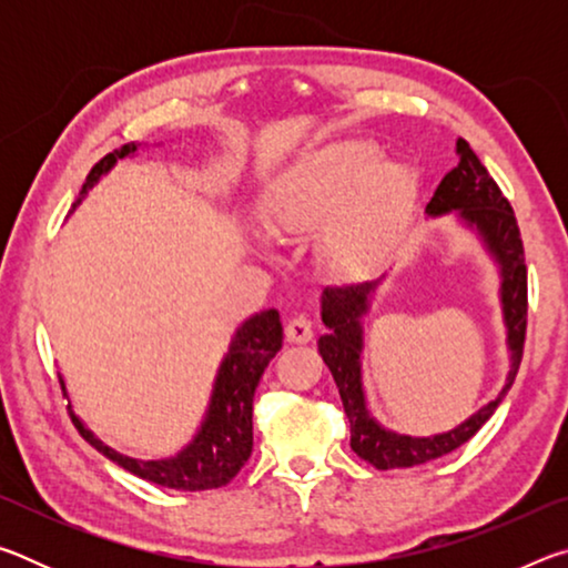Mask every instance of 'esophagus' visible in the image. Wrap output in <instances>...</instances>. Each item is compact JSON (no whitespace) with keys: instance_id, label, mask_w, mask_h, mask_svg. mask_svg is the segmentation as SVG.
Listing matches in <instances>:
<instances>
[{"instance_id":"obj_1","label":"esophagus","mask_w":568,"mask_h":568,"mask_svg":"<svg viewBox=\"0 0 568 568\" xmlns=\"http://www.w3.org/2000/svg\"><path fill=\"white\" fill-rule=\"evenodd\" d=\"M285 338L291 343H307L313 341V325L305 315H295V318L287 321L285 325Z\"/></svg>"}]
</instances>
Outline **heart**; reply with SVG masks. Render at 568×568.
<instances>
[{"label": "heart", "instance_id": "heart-1", "mask_svg": "<svg viewBox=\"0 0 568 568\" xmlns=\"http://www.w3.org/2000/svg\"><path fill=\"white\" fill-rule=\"evenodd\" d=\"M410 175L381 162L371 142H338L303 158L263 200L277 233H311L323 222L325 257L345 271H371L396 253Z\"/></svg>", "mask_w": 568, "mask_h": 568}]
</instances>
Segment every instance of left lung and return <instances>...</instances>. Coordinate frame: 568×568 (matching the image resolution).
I'll return each mask as SVG.
<instances>
[{"label":"left lung","mask_w":568,"mask_h":568,"mask_svg":"<svg viewBox=\"0 0 568 568\" xmlns=\"http://www.w3.org/2000/svg\"><path fill=\"white\" fill-rule=\"evenodd\" d=\"M458 165L440 180L434 197L426 207L428 215H444L460 210L470 225L484 235L486 245L501 263V297L508 325V345H511V371L498 398L474 413L458 428L434 438H408L383 430L368 416L361 388V325L358 315L365 311V297L376 285L358 283L343 287H325L323 291V323L328 335L318 341V351L328 365L335 386H338L345 416L351 420V448L363 460L381 470L410 468L428 464L450 454L458 446L478 434V428L494 416L498 403L504 400L508 388L514 386L518 365L524 358L526 343V315H528V277L524 263V240L518 230L514 207L504 197L501 187L488 175L484 162L470 150L464 138L456 140Z\"/></svg>","instance_id":"1"}]
</instances>
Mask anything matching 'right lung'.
<instances>
[{
    "instance_id": "add662e5",
    "label": "right lung",
    "mask_w": 568,
    "mask_h": 568,
    "mask_svg": "<svg viewBox=\"0 0 568 568\" xmlns=\"http://www.w3.org/2000/svg\"><path fill=\"white\" fill-rule=\"evenodd\" d=\"M134 152V145H122L110 155H104L98 165L90 170L88 182L80 190V200L88 195V190L104 175L120 158ZM77 200V203H80ZM74 203V205H77ZM72 205V207H74ZM283 348V323L277 311H265L261 315L243 323L237 331L230 353L220 365V376L215 381L213 403H210L207 420L203 423L197 438L170 460H134L120 456L94 438L82 420L70 413L74 428L82 438L94 446L100 454L108 456L114 464L122 466L130 474L150 480V484L178 488V491H207L220 488L227 480L237 476V470L245 466L253 450V398L255 388L261 383L267 363L275 358V353ZM64 388V383L60 381ZM70 408V406H67Z\"/></svg>"
}]
</instances>
